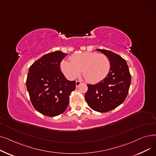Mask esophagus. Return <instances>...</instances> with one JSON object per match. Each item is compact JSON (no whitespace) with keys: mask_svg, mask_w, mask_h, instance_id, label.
Here are the masks:
<instances>
[{"mask_svg":"<svg viewBox=\"0 0 156 156\" xmlns=\"http://www.w3.org/2000/svg\"><path fill=\"white\" fill-rule=\"evenodd\" d=\"M81 83V82L80 81H76V87H78Z\"/></svg>","mask_w":156,"mask_h":156,"instance_id":"1","label":"esophagus"}]
</instances>
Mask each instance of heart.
<instances>
[{
	"label": "heart",
	"instance_id": "b5f03b06",
	"mask_svg": "<svg viewBox=\"0 0 156 156\" xmlns=\"http://www.w3.org/2000/svg\"><path fill=\"white\" fill-rule=\"evenodd\" d=\"M70 61L62 60L60 68L69 80L77 78L81 73L90 83H97L108 76L111 69V62L108 56L94 52H85L74 54Z\"/></svg>",
	"mask_w": 156,
	"mask_h": 156
}]
</instances>
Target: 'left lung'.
I'll use <instances>...</instances> for the list:
<instances>
[{
  "mask_svg": "<svg viewBox=\"0 0 156 156\" xmlns=\"http://www.w3.org/2000/svg\"><path fill=\"white\" fill-rule=\"evenodd\" d=\"M108 58L111 69L108 76L95 85L88 84L85 100L93 110L105 112L117 108L123 102L131 83V75L126 61L114 52L97 49Z\"/></svg>",
  "mask_w": 156,
  "mask_h": 156,
  "instance_id": "obj_1",
  "label": "left lung"
}]
</instances>
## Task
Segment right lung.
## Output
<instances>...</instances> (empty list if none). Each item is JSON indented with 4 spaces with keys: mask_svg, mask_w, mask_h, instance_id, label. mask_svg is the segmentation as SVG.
<instances>
[{
    "mask_svg": "<svg viewBox=\"0 0 156 156\" xmlns=\"http://www.w3.org/2000/svg\"><path fill=\"white\" fill-rule=\"evenodd\" d=\"M68 54L61 51L47 54L29 68L27 88L35 109L45 116H58L66 109L76 81L66 78L60 64Z\"/></svg>",
    "mask_w": 156,
    "mask_h": 156,
    "instance_id": "1",
    "label": "right lung"
}]
</instances>
